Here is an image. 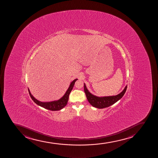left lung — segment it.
<instances>
[{"label": "left lung", "instance_id": "8db88e82", "mask_svg": "<svg viewBox=\"0 0 158 158\" xmlns=\"http://www.w3.org/2000/svg\"><path fill=\"white\" fill-rule=\"evenodd\" d=\"M84 92H85L86 98L88 102L93 106L95 108L99 109H103L106 108L113 105L116 102H118V100L124 95L127 89V86L125 87L124 89L122 91L121 93L118 95L114 96L103 97H98L95 96L90 93L87 89L86 85L84 84Z\"/></svg>", "mask_w": 158, "mask_h": 158}]
</instances>
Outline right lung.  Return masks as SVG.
<instances>
[{"mask_svg": "<svg viewBox=\"0 0 158 158\" xmlns=\"http://www.w3.org/2000/svg\"><path fill=\"white\" fill-rule=\"evenodd\" d=\"M77 79H75L71 83L68 89L67 90V91H66L64 95L60 99L58 100L57 101L48 102H40V101L36 99L32 96V94L30 93V90L28 88V92H29V94H30V96L32 98V99L33 100L35 103H36L37 105H38L40 106H42V107H43V108H45L46 109H48V110H51V111H58V110H61L67 105V103L68 102L69 95H70L72 90L73 89V86L75 84V82L77 81Z\"/></svg>", "mask_w": 158, "mask_h": 158, "instance_id": "add662e5", "label": "right lung"}]
</instances>
